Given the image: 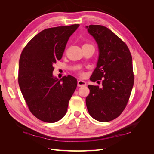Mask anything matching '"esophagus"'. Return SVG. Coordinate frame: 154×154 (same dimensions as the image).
<instances>
[{
	"instance_id": "obj_1",
	"label": "esophagus",
	"mask_w": 154,
	"mask_h": 154,
	"mask_svg": "<svg viewBox=\"0 0 154 154\" xmlns=\"http://www.w3.org/2000/svg\"><path fill=\"white\" fill-rule=\"evenodd\" d=\"M86 85V83L84 81L82 80H78V87H83Z\"/></svg>"
}]
</instances>
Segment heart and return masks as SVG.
<instances>
[{
	"label": "heart",
	"mask_w": 154,
	"mask_h": 154,
	"mask_svg": "<svg viewBox=\"0 0 154 154\" xmlns=\"http://www.w3.org/2000/svg\"><path fill=\"white\" fill-rule=\"evenodd\" d=\"M79 74H80V76H84V74H83L82 72H79Z\"/></svg>",
	"instance_id": "1"
}]
</instances>
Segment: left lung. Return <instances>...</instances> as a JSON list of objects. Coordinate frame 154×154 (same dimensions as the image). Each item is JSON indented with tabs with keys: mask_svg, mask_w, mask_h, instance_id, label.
Masks as SVG:
<instances>
[{
	"mask_svg": "<svg viewBox=\"0 0 154 154\" xmlns=\"http://www.w3.org/2000/svg\"><path fill=\"white\" fill-rule=\"evenodd\" d=\"M98 45L99 58L90 80L102 82V88L88 85L86 97L88 113L100 122H109L123 112L134 85L132 58L124 42L109 28L100 25L86 26Z\"/></svg>",
	"mask_w": 154,
	"mask_h": 154,
	"instance_id": "1",
	"label": "left lung"
}]
</instances>
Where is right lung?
<instances>
[{"label":"right lung","instance_id":"1","mask_svg":"<svg viewBox=\"0 0 154 154\" xmlns=\"http://www.w3.org/2000/svg\"><path fill=\"white\" fill-rule=\"evenodd\" d=\"M79 24L45 29L32 38L21 53L18 81L31 112L36 118L54 123L66 115L77 80L53 75V64L62 58L69 37Z\"/></svg>","mask_w":154,"mask_h":154}]
</instances>
